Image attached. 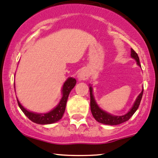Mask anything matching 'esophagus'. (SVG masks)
Wrapping results in <instances>:
<instances>
[{
	"instance_id": "1",
	"label": "esophagus",
	"mask_w": 158,
	"mask_h": 158,
	"mask_svg": "<svg viewBox=\"0 0 158 158\" xmlns=\"http://www.w3.org/2000/svg\"><path fill=\"white\" fill-rule=\"evenodd\" d=\"M77 77L80 81H86L89 77V72L86 69H84V70H81V72H79L78 75H77Z\"/></svg>"
}]
</instances>
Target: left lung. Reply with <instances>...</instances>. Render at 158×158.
I'll list each match as a JSON object with an SVG mask.
<instances>
[{
  "instance_id": "1",
  "label": "left lung",
  "mask_w": 158,
  "mask_h": 158,
  "mask_svg": "<svg viewBox=\"0 0 158 158\" xmlns=\"http://www.w3.org/2000/svg\"><path fill=\"white\" fill-rule=\"evenodd\" d=\"M131 57L136 61L137 65L141 66L138 54L134 51L133 49H131ZM89 93H90V109L93 118L96 119V120H97L98 122L103 123V124L118 125L123 123V122L127 121V120L133 116V114L136 111L139 106L141 99H142V94H143V89H142V92L140 93V94L137 96L136 99H135V102H134L131 109H130L126 114L122 115V116L111 115V114H108L103 111V110H102L101 108L98 106V105L96 104V101H95L94 96H93V94L92 86H89Z\"/></svg>"
}]
</instances>
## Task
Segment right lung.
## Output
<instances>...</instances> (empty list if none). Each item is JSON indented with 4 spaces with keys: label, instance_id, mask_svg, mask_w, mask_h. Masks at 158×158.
Listing matches in <instances>:
<instances>
[{
    "label": "right lung",
    "instance_id": "obj_1",
    "mask_svg": "<svg viewBox=\"0 0 158 158\" xmlns=\"http://www.w3.org/2000/svg\"><path fill=\"white\" fill-rule=\"evenodd\" d=\"M76 80L73 77H69L66 80L64 83L63 86H62V97L58 106L55 108L50 111V112L46 114H37L28 111L20 104V102L17 99V102L19 108H21L22 111L27 116V118L34 123H38V124H50V123H55L59 120L63 116V114L65 112L66 103H67L68 98H69V93L71 90L74 87L76 84ZM15 88V85H14Z\"/></svg>",
    "mask_w": 158,
    "mask_h": 158
}]
</instances>
